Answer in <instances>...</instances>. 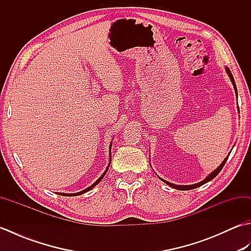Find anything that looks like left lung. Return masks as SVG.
<instances>
[{
    "instance_id": "1",
    "label": "left lung",
    "mask_w": 251,
    "mask_h": 251,
    "mask_svg": "<svg viewBox=\"0 0 251 251\" xmlns=\"http://www.w3.org/2000/svg\"><path fill=\"white\" fill-rule=\"evenodd\" d=\"M226 73H227V75H228V77L231 78V82L233 83V86H234V89H235V93H236V95H237V88H236V85H235V81H234V77H233V75H232V73H231V71H230V69L228 68H226ZM228 155H230V154H228ZM228 155L225 158V161H223L222 163H221V165L219 167H218L217 169H215L214 172H212L210 175H208L207 177L202 180V181H201V182H199V183H195V184H190V185H178V184H174V183H170V182H168V181H166V180H164V179H161V180H163L165 183L166 184H168L169 186H172V188H174V189H176V190H182V191H186V190H192V189H196V188H199V186H201V185H202V184H205V183H207V182H209L210 180H212L214 179L216 176L219 174L220 172H221V169L223 168V166H225V164L226 163V161H227V158H228Z\"/></svg>"
}]
</instances>
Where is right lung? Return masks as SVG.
<instances>
[{
	"label": "right lung",
	"mask_w": 251,
	"mask_h": 251,
	"mask_svg": "<svg viewBox=\"0 0 251 251\" xmlns=\"http://www.w3.org/2000/svg\"><path fill=\"white\" fill-rule=\"evenodd\" d=\"M111 146H112V142H111V145H110V151H111ZM111 153V152H110ZM110 163H111V156H110V162H109V165H108V167H106V169L104 170V173H103V175H101V177L96 181L95 183H93L92 185L90 186H88L87 189H85V190H83V191H81V192H77V193H72V194H67V193H57V194H60V195H63V196H77V195H81V194H84V193H86V192H88L89 190H92L94 186H96L97 185L101 180H102V178L104 177V175L106 174V172H108V169H109V166H110Z\"/></svg>",
	"instance_id": "1"
}]
</instances>
